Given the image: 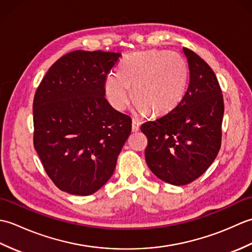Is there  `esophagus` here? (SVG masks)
I'll return each mask as SVG.
<instances>
[{
    "label": "esophagus",
    "instance_id": "1",
    "mask_svg": "<svg viewBox=\"0 0 252 252\" xmlns=\"http://www.w3.org/2000/svg\"><path fill=\"white\" fill-rule=\"evenodd\" d=\"M140 126H141V122L137 119L132 120V131L133 132H137L138 130H140Z\"/></svg>",
    "mask_w": 252,
    "mask_h": 252
}]
</instances>
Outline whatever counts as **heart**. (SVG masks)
<instances>
[{"instance_id": "obj_1", "label": "heart", "mask_w": 252, "mask_h": 252, "mask_svg": "<svg viewBox=\"0 0 252 252\" xmlns=\"http://www.w3.org/2000/svg\"><path fill=\"white\" fill-rule=\"evenodd\" d=\"M189 71L185 60L170 51H148L127 56L119 71H110L105 80V94L115 109L122 111L132 99V87L138 99L135 110L167 115L184 98Z\"/></svg>"}]
</instances>
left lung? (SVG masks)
Wrapping results in <instances>:
<instances>
[{
  "label": "left lung",
  "instance_id": "1",
  "mask_svg": "<svg viewBox=\"0 0 252 252\" xmlns=\"http://www.w3.org/2000/svg\"><path fill=\"white\" fill-rule=\"evenodd\" d=\"M189 84L169 114L142 125L147 135L146 163L158 179L186 185L206 172L221 147L223 95L216 73L196 53L183 47Z\"/></svg>",
  "mask_w": 252,
  "mask_h": 252
}]
</instances>
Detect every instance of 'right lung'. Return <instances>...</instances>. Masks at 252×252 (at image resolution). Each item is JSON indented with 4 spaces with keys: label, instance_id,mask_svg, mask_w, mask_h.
<instances>
[{
    "label": "right lung",
    "instance_id": "add662e5",
    "mask_svg": "<svg viewBox=\"0 0 252 252\" xmlns=\"http://www.w3.org/2000/svg\"><path fill=\"white\" fill-rule=\"evenodd\" d=\"M120 53L74 51L46 72L33 99V144L45 172L71 195L97 191L112 173L132 119L105 98Z\"/></svg>",
    "mask_w": 252,
    "mask_h": 252
}]
</instances>
